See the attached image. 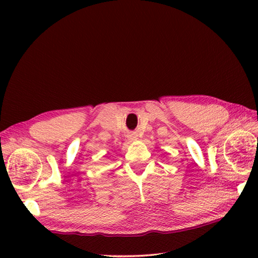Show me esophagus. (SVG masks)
I'll return each mask as SVG.
<instances>
[{
	"instance_id": "1",
	"label": "esophagus",
	"mask_w": 258,
	"mask_h": 258,
	"mask_svg": "<svg viewBox=\"0 0 258 258\" xmlns=\"http://www.w3.org/2000/svg\"><path fill=\"white\" fill-rule=\"evenodd\" d=\"M132 139H133V138H132Z\"/></svg>"
}]
</instances>
